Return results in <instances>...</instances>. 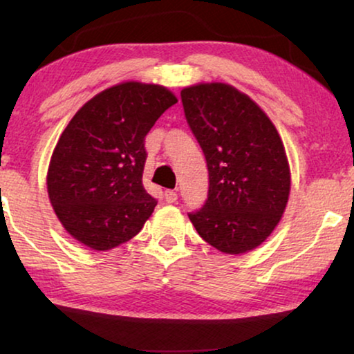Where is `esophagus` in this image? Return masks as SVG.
<instances>
[{"mask_svg": "<svg viewBox=\"0 0 354 354\" xmlns=\"http://www.w3.org/2000/svg\"><path fill=\"white\" fill-rule=\"evenodd\" d=\"M164 200H166L167 203H176L177 201V192L166 190V193H164Z\"/></svg>", "mask_w": 354, "mask_h": 354, "instance_id": "34e87169", "label": "esophagus"}]
</instances>
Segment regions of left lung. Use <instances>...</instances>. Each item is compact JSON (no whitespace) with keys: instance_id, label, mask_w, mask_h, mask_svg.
<instances>
[{"instance_id":"obj_1","label":"left lung","mask_w":354,"mask_h":354,"mask_svg":"<svg viewBox=\"0 0 354 354\" xmlns=\"http://www.w3.org/2000/svg\"><path fill=\"white\" fill-rule=\"evenodd\" d=\"M180 95L209 172L205 206L188 217L216 250L248 253L287 207L292 177L282 138L268 114L229 84H196Z\"/></svg>"}]
</instances>
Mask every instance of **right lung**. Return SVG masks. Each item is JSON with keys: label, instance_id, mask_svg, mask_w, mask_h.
<instances>
[{"label": "right lung", "instance_id": "add662e5", "mask_svg": "<svg viewBox=\"0 0 354 354\" xmlns=\"http://www.w3.org/2000/svg\"><path fill=\"white\" fill-rule=\"evenodd\" d=\"M177 103L162 85L122 82L77 111L51 154L50 203L67 234L106 251L142 230L158 201L145 190V137Z\"/></svg>", "mask_w": 354, "mask_h": 354}]
</instances>
